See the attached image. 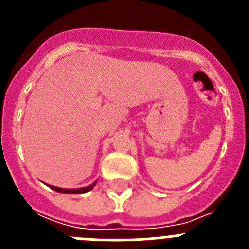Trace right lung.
<instances>
[{
  "label": "right lung",
  "mask_w": 249,
  "mask_h": 249,
  "mask_svg": "<svg viewBox=\"0 0 249 249\" xmlns=\"http://www.w3.org/2000/svg\"><path fill=\"white\" fill-rule=\"evenodd\" d=\"M94 186H96V182H94V183H92L91 186H89V187H83V188H73V190L58 188V187H54V186H48V187H50V188H52L53 191H56V192H61V193H85V192H89V191H91Z\"/></svg>",
  "instance_id": "add662e5"
}]
</instances>
